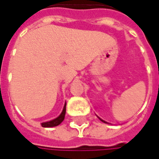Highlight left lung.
<instances>
[{
  "instance_id": "1",
  "label": "left lung",
  "mask_w": 159,
  "mask_h": 159,
  "mask_svg": "<svg viewBox=\"0 0 159 159\" xmlns=\"http://www.w3.org/2000/svg\"><path fill=\"white\" fill-rule=\"evenodd\" d=\"M98 118H99V119H100V120L102 121V122H103V123H105V124H108V123H107V122H105V121L104 120H102V119H101V118H100V117H99V116H98Z\"/></svg>"
}]
</instances>
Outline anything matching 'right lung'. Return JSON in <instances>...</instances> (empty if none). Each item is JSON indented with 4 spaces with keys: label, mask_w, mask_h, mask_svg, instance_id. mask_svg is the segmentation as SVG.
I'll use <instances>...</instances> for the list:
<instances>
[{
    "label": "right lung",
    "mask_w": 159,
    "mask_h": 159,
    "mask_svg": "<svg viewBox=\"0 0 159 159\" xmlns=\"http://www.w3.org/2000/svg\"><path fill=\"white\" fill-rule=\"evenodd\" d=\"M65 113H66V102L63 106V109H62V111L61 113L57 116V118L53 119L51 121H48V122H44V123H42V126L43 127H45V128H49V127H55V126H57L61 124L62 121L64 120V117H65Z\"/></svg>",
    "instance_id": "obj_1"
}]
</instances>
